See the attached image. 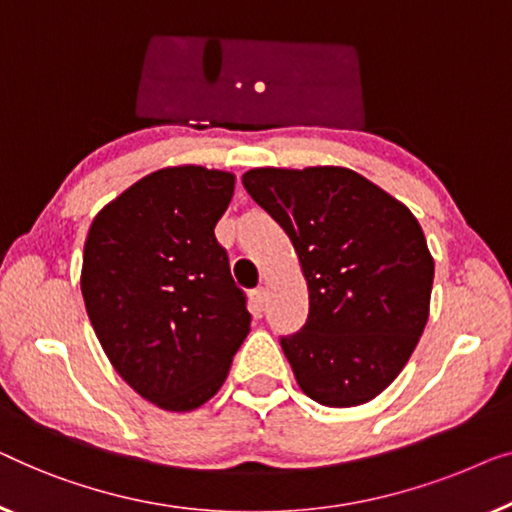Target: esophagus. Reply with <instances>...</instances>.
I'll return each instance as SVG.
<instances>
[{
  "instance_id": "esophagus-1",
  "label": "esophagus",
  "mask_w": 512,
  "mask_h": 512,
  "mask_svg": "<svg viewBox=\"0 0 512 512\" xmlns=\"http://www.w3.org/2000/svg\"><path fill=\"white\" fill-rule=\"evenodd\" d=\"M250 304H253L255 315L264 313V306H266V290H264V287H255V290L250 292Z\"/></svg>"
}]
</instances>
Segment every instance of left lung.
I'll list each match as a JSON object with an SVG mask.
<instances>
[{"mask_svg": "<svg viewBox=\"0 0 512 512\" xmlns=\"http://www.w3.org/2000/svg\"><path fill=\"white\" fill-rule=\"evenodd\" d=\"M243 187L290 236L308 283L306 325L280 336L299 387L329 408L378 397L429 318L434 259L420 222L343 167L253 169Z\"/></svg>", "mask_w": 512, "mask_h": 512, "instance_id": "obj_1", "label": "left lung"}]
</instances>
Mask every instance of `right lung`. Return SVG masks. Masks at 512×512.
<instances>
[{"label": "right lung", "instance_id": "right-lung-1", "mask_svg": "<svg viewBox=\"0 0 512 512\" xmlns=\"http://www.w3.org/2000/svg\"><path fill=\"white\" fill-rule=\"evenodd\" d=\"M234 176L171 167L141 178L92 220L81 292L113 369L164 410H192L225 383L250 331L246 292L215 225Z\"/></svg>", "mask_w": 512, "mask_h": 512}]
</instances>
